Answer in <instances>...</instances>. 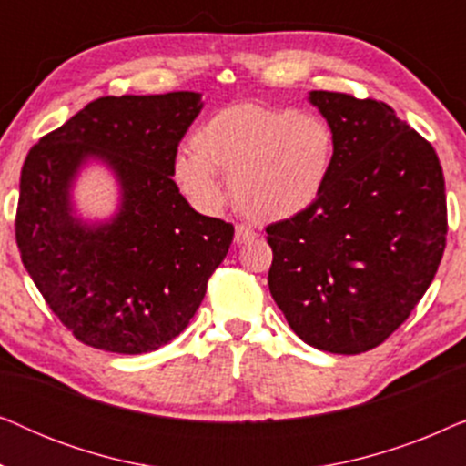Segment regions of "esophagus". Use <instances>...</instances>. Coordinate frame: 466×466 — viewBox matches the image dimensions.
I'll return each mask as SVG.
<instances>
[{"label": "esophagus", "instance_id": "esophagus-1", "mask_svg": "<svg viewBox=\"0 0 466 466\" xmlns=\"http://www.w3.org/2000/svg\"><path fill=\"white\" fill-rule=\"evenodd\" d=\"M254 238H257L254 228H250L248 225H238V227H235V244H238V246L246 244V241H250Z\"/></svg>", "mask_w": 466, "mask_h": 466}]
</instances>
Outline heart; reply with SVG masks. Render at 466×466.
Instances as JSON below:
<instances>
[{"label": "heart", "mask_w": 466, "mask_h": 466, "mask_svg": "<svg viewBox=\"0 0 466 466\" xmlns=\"http://www.w3.org/2000/svg\"><path fill=\"white\" fill-rule=\"evenodd\" d=\"M337 139L327 120L292 107L233 104L214 112L176 158V177L203 209L227 199L220 176L231 177L235 206L258 222L292 218L324 193Z\"/></svg>", "instance_id": "b5f03b06"}]
</instances>
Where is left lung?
I'll use <instances>...</instances> for the list:
<instances>
[{"mask_svg":"<svg viewBox=\"0 0 466 466\" xmlns=\"http://www.w3.org/2000/svg\"><path fill=\"white\" fill-rule=\"evenodd\" d=\"M337 139L333 174L301 214L267 227L269 290L290 329L330 354L384 343L441 263L448 203L439 157L384 101L311 91Z\"/></svg>","mask_w":466,"mask_h":466,"instance_id":"8db88e82","label":"left lung"}]
</instances>
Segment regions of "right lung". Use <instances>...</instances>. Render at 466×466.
<instances>
[{
    "instance_id": "add662e5",
    "label": "right lung",
    "mask_w": 466,
    "mask_h": 466,
    "mask_svg": "<svg viewBox=\"0 0 466 466\" xmlns=\"http://www.w3.org/2000/svg\"><path fill=\"white\" fill-rule=\"evenodd\" d=\"M201 95L99 97L29 150L15 233L53 314L86 346L144 354L188 327L233 241L231 222L197 214L174 182ZM86 156L117 171L124 206L91 229L68 214V184Z\"/></svg>"
}]
</instances>
